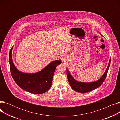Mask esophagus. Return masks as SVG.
Masks as SVG:
<instances>
[{
    "label": "esophagus",
    "mask_w": 120,
    "mask_h": 120,
    "mask_svg": "<svg viewBox=\"0 0 120 120\" xmlns=\"http://www.w3.org/2000/svg\"><path fill=\"white\" fill-rule=\"evenodd\" d=\"M67 59L66 57H63V58H62V61L64 62H66L67 61Z\"/></svg>",
    "instance_id": "obj_1"
}]
</instances>
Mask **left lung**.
<instances>
[{"mask_svg": "<svg viewBox=\"0 0 120 120\" xmlns=\"http://www.w3.org/2000/svg\"><path fill=\"white\" fill-rule=\"evenodd\" d=\"M100 34L101 35V34L100 33ZM110 61L111 59H110L108 67H107L104 73L103 74L102 76L101 77L100 79H99L97 81L89 83L80 82L75 80L71 75L70 71H68V68H67V77L69 84H70L71 87L75 91L78 92L80 93L88 92L99 87L103 84L106 76L107 73H108V70L110 66Z\"/></svg>", "mask_w": 120, "mask_h": 120, "instance_id": "left-lung-1", "label": "left lung"}]
</instances>
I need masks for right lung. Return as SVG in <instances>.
Wrapping results in <instances>:
<instances>
[{
    "instance_id": "add662e5",
    "label": "right lung",
    "mask_w": 120,
    "mask_h": 120,
    "mask_svg": "<svg viewBox=\"0 0 120 120\" xmlns=\"http://www.w3.org/2000/svg\"><path fill=\"white\" fill-rule=\"evenodd\" d=\"M12 47L9 53V63L11 76L16 84L25 91L39 94L46 92L51 87L55 68L60 64L61 59L52 61L40 71L25 73L19 71L12 58Z\"/></svg>"
}]
</instances>
